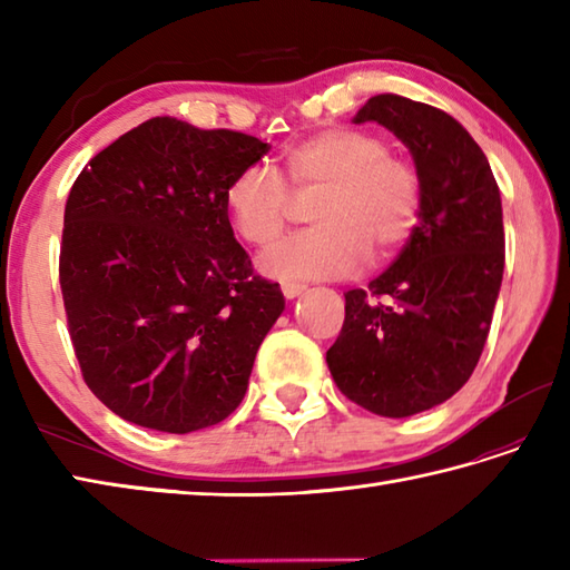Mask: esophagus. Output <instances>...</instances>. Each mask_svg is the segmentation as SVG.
Here are the masks:
<instances>
[{"label":"esophagus","mask_w":570,"mask_h":570,"mask_svg":"<svg viewBox=\"0 0 570 570\" xmlns=\"http://www.w3.org/2000/svg\"><path fill=\"white\" fill-rule=\"evenodd\" d=\"M304 284H294V282H282V294L286 298H296L298 294H304Z\"/></svg>","instance_id":"1"}]
</instances>
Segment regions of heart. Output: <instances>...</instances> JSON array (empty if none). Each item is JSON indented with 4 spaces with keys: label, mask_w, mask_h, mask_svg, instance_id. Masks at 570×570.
Here are the masks:
<instances>
[{
    "label": "heart",
    "mask_w": 570,
    "mask_h": 570,
    "mask_svg": "<svg viewBox=\"0 0 570 570\" xmlns=\"http://www.w3.org/2000/svg\"><path fill=\"white\" fill-rule=\"evenodd\" d=\"M286 185L272 166L249 164L227 188L242 239L269 247L292 223L296 198L318 196L306 229L262 254V269L282 278H341L374 259L396 257L416 233L423 188L416 166L392 154L377 131L328 127L284 151Z\"/></svg>",
    "instance_id": "obj_1"
}]
</instances>
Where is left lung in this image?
I'll return each mask as SVG.
<instances>
[{
    "label": "left lung",
    "instance_id": "left-lung-1",
    "mask_svg": "<svg viewBox=\"0 0 570 570\" xmlns=\"http://www.w3.org/2000/svg\"><path fill=\"white\" fill-rule=\"evenodd\" d=\"M402 139L421 176L416 233L367 288L345 294L328 370L350 402L404 419L443 404L485 347L504 272V225L488 156L439 107L374 95L355 125Z\"/></svg>",
    "mask_w": 570,
    "mask_h": 570
}]
</instances>
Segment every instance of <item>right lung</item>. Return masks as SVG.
<instances>
[{"instance_id": "1", "label": "right lung", "mask_w": 570, "mask_h": 570, "mask_svg": "<svg viewBox=\"0 0 570 570\" xmlns=\"http://www.w3.org/2000/svg\"><path fill=\"white\" fill-rule=\"evenodd\" d=\"M266 151L154 117L72 184L58 262L68 333L85 384L125 421L190 433L245 399L284 294L235 239L227 188Z\"/></svg>"}]
</instances>
